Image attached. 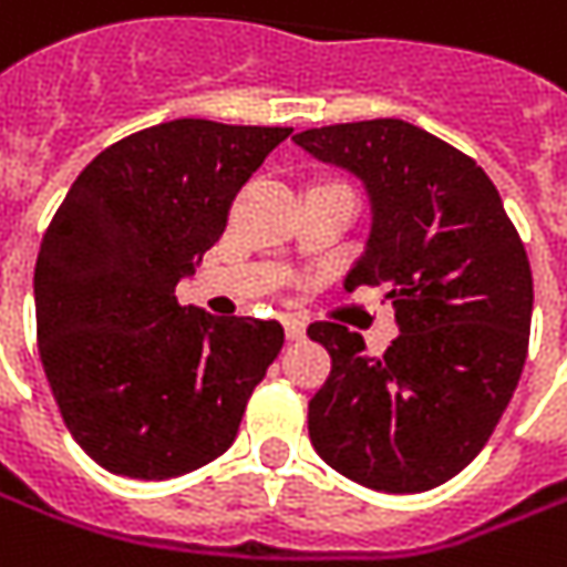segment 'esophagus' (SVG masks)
I'll list each match as a JSON object with an SVG mask.
<instances>
[{"mask_svg": "<svg viewBox=\"0 0 567 567\" xmlns=\"http://www.w3.org/2000/svg\"><path fill=\"white\" fill-rule=\"evenodd\" d=\"M285 336H288V342H301L303 336H307V322L298 320V317H285Z\"/></svg>", "mask_w": 567, "mask_h": 567, "instance_id": "esophagus-1", "label": "esophagus"}]
</instances>
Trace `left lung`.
<instances>
[{
    "mask_svg": "<svg viewBox=\"0 0 567 567\" xmlns=\"http://www.w3.org/2000/svg\"><path fill=\"white\" fill-rule=\"evenodd\" d=\"M367 190L370 231L344 288L385 285L399 339L377 358L358 332L313 322L332 373L310 399L320 458L382 493H423L477 458L527 358L534 279L489 175L401 118L291 137Z\"/></svg>",
    "mask_w": 567,
    "mask_h": 567,
    "instance_id": "obj_1",
    "label": "left lung"
}]
</instances>
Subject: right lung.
Returning a JSON list of instances; mask_svg holds the SVG:
<instances>
[{"label":"right lung","mask_w":567,"mask_h":567,"mask_svg":"<svg viewBox=\"0 0 567 567\" xmlns=\"http://www.w3.org/2000/svg\"><path fill=\"white\" fill-rule=\"evenodd\" d=\"M291 127L175 118L103 150L43 235L40 361L74 442L112 474L168 480L219 458L282 351L276 320L182 307L247 178Z\"/></svg>","instance_id":"add662e5"}]
</instances>
